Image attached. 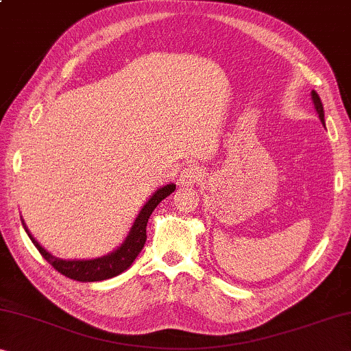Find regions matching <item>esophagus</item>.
<instances>
[{
  "label": "esophagus",
  "instance_id": "34e87169",
  "mask_svg": "<svg viewBox=\"0 0 351 351\" xmlns=\"http://www.w3.org/2000/svg\"><path fill=\"white\" fill-rule=\"evenodd\" d=\"M202 179V169L196 165H190L186 168H183L179 177V183L183 186H191L194 183L201 182Z\"/></svg>",
  "mask_w": 351,
  "mask_h": 351
}]
</instances>
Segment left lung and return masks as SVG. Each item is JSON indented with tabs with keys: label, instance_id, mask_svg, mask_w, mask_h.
Wrapping results in <instances>:
<instances>
[{
	"label": "left lung",
	"instance_id": "obj_1",
	"mask_svg": "<svg viewBox=\"0 0 351 351\" xmlns=\"http://www.w3.org/2000/svg\"><path fill=\"white\" fill-rule=\"evenodd\" d=\"M311 97H312V104H314L317 114H319V119H320V122L323 123V125H325V111H323V105H322L320 97H319V94L315 93V90H312Z\"/></svg>",
	"mask_w": 351,
	"mask_h": 351
}]
</instances>
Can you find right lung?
<instances>
[{
  "mask_svg": "<svg viewBox=\"0 0 351 351\" xmlns=\"http://www.w3.org/2000/svg\"><path fill=\"white\" fill-rule=\"evenodd\" d=\"M174 190V183H168V185L160 186L158 190L149 197V201L144 204L143 208L139 210L130 232H128V235L125 237V240L122 241L121 246H117L114 251L108 252L106 256L101 257L80 258V261L78 258H72V261H70V258H61L53 256L51 252H48L45 247L31 235V232L26 228L23 219H21V224H23L26 234H28L32 243H34V246L39 250L42 257H44L48 263H51L53 268L58 269V271L64 274V276L80 282L105 281V279L114 278L117 274L125 271L127 268L132 267L134 258L138 257V254L144 247L145 239H147V235H145V228H147L149 217L152 215L155 207H157L165 197H168Z\"/></svg>",
  "mask_w": 351,
  "mask_h": 351,
  "instance_id": "add662e5",
  "label": "right lung"
}]
</instances>
